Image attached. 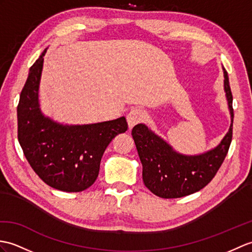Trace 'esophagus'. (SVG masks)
<instances>
[{
    "mask_svg": "<svg viewBox=\"0 0 252 252\" xmlns=\"http://www.w3.org/2000/svg\"><path fill=\"white\" fill-rule=\"evenodd\" d=\"M145 112L143 109L139 108H133L130 110V113L126 115V121L128 127H133L134 126H136L139 122H142L145 119Z\"/></svg>",
    "mask_w": 252,
    "mask_h": 252,
    "instance_id": "obj_1",
    "label": "esophagus"
}]
</instances>
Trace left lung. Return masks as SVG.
<instances>
[{
    "label": "left lung",
    "instance_id": "1",
    "mask_svg": "<svg viewBox=\"0 0 252 252\" xmlns=\"http://www.w3.org/2000/svg\"><path fill=\"white\" fill-rule=\"evenodd\" d=\"M224 91L231 113V126L221 143L200 156H184L157 136L145 125L133 127L132 136L143 164L145 186L162 198H177L200 191L213 180L229 151L233 134V96L225 69Z\"/></svg>",
    "mask_w": 252,
    "mask_h": 252
}]
</instances>
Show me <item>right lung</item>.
<instances>
[{"label":"right lung","mask_w":252,"mask_h":252,"mask_svg":"<svg viewBox=\"0 0 252 252\" xmlns=\"http://www.w3.org/2000/svg\"><path fill=\"white\" fill-rule=\"evenodd\" d=\"M46 49L30 68L17 106L18 140L33 171L57 190L80 192L94 184L105 149L127 130L125 117L85 126H62L44 117L38 86Z\"/></svg>","instance_id":"1"}]
</instances>
